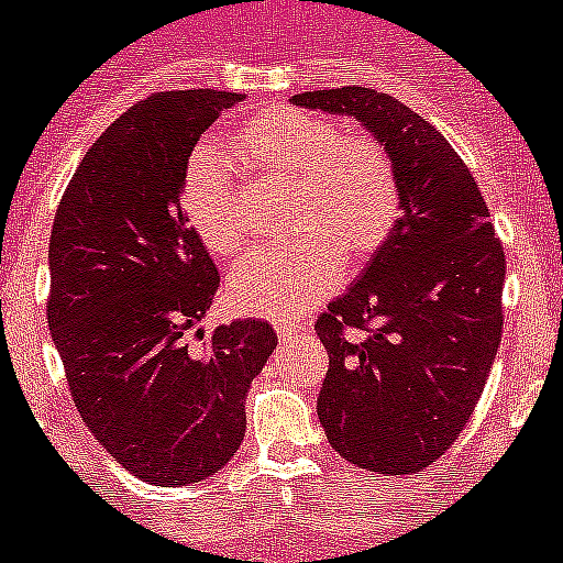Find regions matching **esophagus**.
Instances as JSON below:
<instances>
[{"label": "esophagus", "mask_w": 563, "mask_h": 563, "mask_svg": "<svg viewBox=\"0 0 563 563\" xmlns=\"http://www.w3.org/2000/svg\"><path fill=\"white\" fill-rule=\"evenodd\" d=\"M272 325H275L277 336H283V340H286V336L302 334V331L309 329V325H306V322H300V320H275Z\"/></svg>", "instance_id": "esophagus-1"}]
</instances>
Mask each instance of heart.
Masks as SVG:
<instances>
[{"mask_svg":"<svg viewBox=\"0 0 563 563\" xmlns=\"http://www.w3.org/2000/svg\"><path fill=\"white\" fill-rule=\"evenodd\" d=\"M232 150L263 184L291 189V234L234 268L229 300L243 314L288 317L329 297L345 263L363 266L388 246L402 218V178L390 146L368 130L345 133L325 115L272 107L232 133ZM180 209L214 257H234L249 241L243 195L212 146L189 155L178 184Z\"/></svg>","mask_w":563,"mask_h":563,"instance_id":"1","label":"heart"}]
</instances>
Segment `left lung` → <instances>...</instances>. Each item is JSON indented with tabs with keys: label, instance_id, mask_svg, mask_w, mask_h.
Returning a JSON list of instances; mask_svg holds the SVG:
<instances>
[{
	"label": "left lung",
	"instance_id": "1",
	"mask_svg": "<svg viewBox=\"0 0 563 563\" xmlns=\"http://www.w3.org/2000/svg\"><path fill=\"white\" fill-rule=\"evenodd\" d=\"M291 101L354 115L397 158V232L314 322L329 351L317 413L356 467L419 473L456 442L490 376L505 329V249L462 155L402 101L368 87Z\"/></svg>",
	"mask_w": 563,
	"mask_h": 563
}]
</instances>
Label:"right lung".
<instances>
[{
    "instance_id": "1",
    "label": "right lung",
    "mask_w": 563,
    "mask_h": 563,
    "mask_svg": "<svg viewBox=\"0 0 563 563\" xmlns=\"http://www.w3.org/2000/svg\"><path fill=\"white\" fill-rule=\"evenodd\" d=\"M243 99L207 87L139 101L87 150L53 218L47 325L67 388L150 485H192L238 453L249 385L277 345L263 320L195 331L221 275L180 209V173Z\"/></svg>"
}]
</instances>
